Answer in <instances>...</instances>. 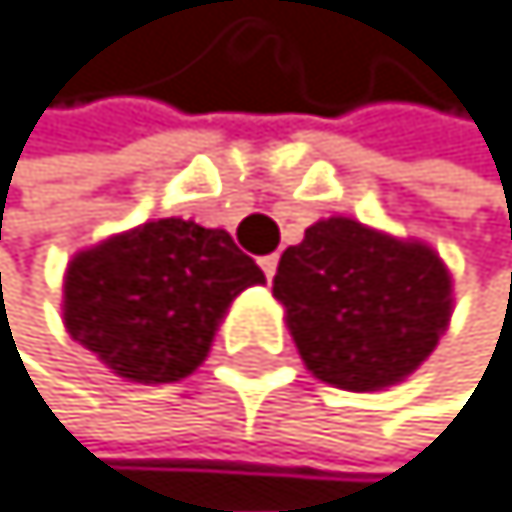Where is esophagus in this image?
Wrapping results in <instances>:
<instances>
[{
    "mask_svg": "<svg viewBox=\"0 0 512 512\" xmlns=\"http://www.w3.org/2000/svg\"><path fill=\"white\" fill-rule=\"evenodd\" d=\"M258 264H261V271H264V277H267V281H271V277H274V271H277V254H264V258H261Z\"/></svg>",
    "mask_w": 512,
    "mask_h": 512,
    "instance_id": "1",
    "label": "esophagus"
}]
</instances>
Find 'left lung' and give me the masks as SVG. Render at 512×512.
Wrapping results in <instances>:
<instances>
[{"label": "left lung", "mask_w": 512, "mask_h": 512, "mask_svg": "<svg viewBox=\"0 0 512 512\" xmlns=\"http://www.w3.org/2000/svg\"><path fill=\"white\" fill-rule=\"evenodd\" d=\"M274 297L313 376L346 392H379L425 362L451 320V274L438 251L323 218L281 254Z\"/></svg>", "instance_id": "obj_1"}]
</instances>
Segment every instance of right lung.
<instances>
[{
  "label": "right lung",
  "mask_w": 512,
  "mask_h": 512,
  "mask_svg": "<svg viewBox=\"0 0 512 512\" xmlns=\"http://www.w3.org/2000/svg\"><path fill=\"white\" fill-rule=\"evenodd\" d=\"M264 284L228 231L159 218L74 254L64 274V326L117 376L163 385L209 356L228 303Z\"/></svg>",
  "instance_id": "obj_1"
}]
</instances>
